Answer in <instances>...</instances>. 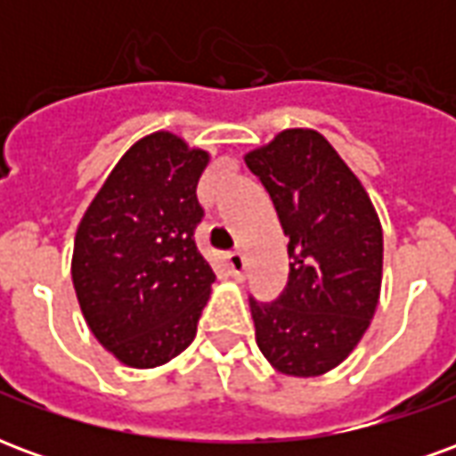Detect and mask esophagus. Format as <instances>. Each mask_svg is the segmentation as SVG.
Masks as SVG:
<instances>
[{
	"instance_id": "34e87169",
	"label": "esophagus",
	"mask_w": 456,
	"mask_h": 456,
	"mask_svg": "<svg viewBox=\"0 0 456 456\" xmlns=\"http://www.w3.org/2000/svg\"><path fill=\"white\" fill-rule=\"evenodd\" d=\"M224 258H227L229 273L237 278V281H241L244 278V268H247V256L241 251H229Z\"/></svg>"
}]
</instances>
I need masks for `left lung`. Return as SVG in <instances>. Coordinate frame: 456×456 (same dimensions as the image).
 Segmentation results:
<instances>
[{"label": "left lung", "instance_id": "1", "mask_svg": "<svg viewBox=\"0 0 456 456\" xmlns=\"http://www.w3.org/2000/svg\"><path fill=\"white\" fill-rule=\"evenodd\" d=\"M244 160L273 200L293 258L276 303L248 300L258 349L286 376H322L371 325L381 296V219L320 131H281Z\"/></svg>", "mask_w": 456, "mask_h": 456}]
</instances>
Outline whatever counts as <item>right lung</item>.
I'll list each match as a JSON object with an SVG mask.
<instances>
[{"label":"right lung","mask_w":456,"mask_h":456,"mask_svg":"<svg viewBox=\"0 0 456 456\" xmlns=\"http://www.w3.org/2000/svg\"><path fill=\"white\" fill-rule=\"evenodd\" d=\"M209 153L153 131L117 160L85 209L73 286L90 332L131 369L175 359L198 332L215 271L195 244Z\"/></svg>","instance_id":"1"}]
</instances>
